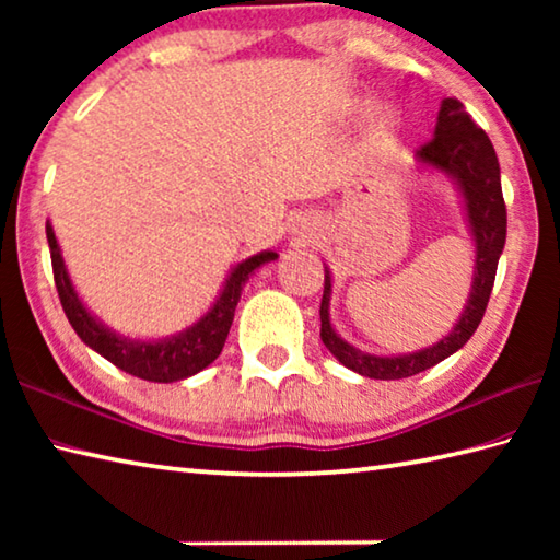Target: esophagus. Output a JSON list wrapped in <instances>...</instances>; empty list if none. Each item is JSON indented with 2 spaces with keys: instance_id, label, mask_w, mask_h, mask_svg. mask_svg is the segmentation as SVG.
<instances>
[{
  "instance_id": "34e87169",
  "label": "esophagus",
  "mask_w": 560,
  "mask_h": 560,
  "mask_svg": "<svg viewBox=\"0 0 560 560\" xmlns=\"http://www.w3.org/2000/svg\"><path fill=\"white\" fill-rule=\"evenodd\" d=\"M301 230L308 232V224H301ZM311 232H314V226H311ZM301 234H303V232H301ZM308 240H311V236H308Z\"/></svg>"
}]
</instances>
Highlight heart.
<instances>
[{
  "label": "heart",
  "mask_w": 560,
  "mask_h": 560,
  "mask_svg": "<svg viewBox=\"0 0 560 560\" xmlns=\"http://www.w3.org/2000/svg\"><path fill=\"white\" fill-rule=\"evenodd\" d=\"M373 126L381 136H390L400 126V118H397V110L393 106H377L373 113Z\"/></svg>",
  "instance_id": "1"
}]
</instances>
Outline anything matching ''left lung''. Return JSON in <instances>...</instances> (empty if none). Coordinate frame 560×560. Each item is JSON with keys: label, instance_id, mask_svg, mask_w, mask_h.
<instances>
[{"label": "left lung", "instance_id": "left-lung-1", "mask_svg": "<svg viewBox=\"0 0 560 560\" xmlns=\"http://www.w3.org/2000/svg\"><path fill=\"white\" fill-rule=\"evenodd\" d=\"M415 170L440 173L457 187L464 222L474 244L471 287L457 324L432 346L412 350V353H368L340 338L330 320L334 277L324 264L326 283L324 299H320V340L348 371L373 377V381H400V377L417 375L464 348L485 318L497 264L506 244V207L501 195V170L494 145L454 96L442 98L432 140L415 153Z\"/></svg>", "mask_w": 560, "mask_h": 560}]
</instances>
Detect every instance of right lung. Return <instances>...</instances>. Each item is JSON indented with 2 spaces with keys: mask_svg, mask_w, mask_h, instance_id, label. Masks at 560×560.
Wrapping results in <instances>:
<instances>
[{
  "mask_svg": "<svg viewBox=\"0 0 560 560\" xmlns=\"http://www.w3.org/2000/svg\"><path fill=\"white\" fill-rule=\"evenodd\" d=\"M46 240H49L51 249L56 291H59L63 314L73 326L75 336H79L91 350H96L98 355L120 368V371L150 383L185 381V377H192L205 371L210 363H214L217 355L222 353L226 334H230L232 328L234 308L242 299L246 281H249L264 264L279 259L277 252L267 249L236 261L230 273H226L212 306L207 308L192 326L177 330L173 336L140 338L113 330L106 320H101L93 314L86 306V301L79 296L69 267H66L63 261L61 244L56 240V232L49 220H46Z\"/></svg>",
  "mask_w": 560,
  "mask_h": 560,
  "instance_id": "right-lung-1",
  "label": "right lung"
}]
</instances>
